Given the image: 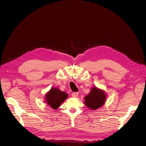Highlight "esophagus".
<instances>
[{"mask_svg":"<svg viewBox=\"0 0 146 146\" xmlns=\"http://www.w3.org/2000/svg\"><path fill=\"white\" fill-rule=\"evenodd\" d=\"M72 96L73 97V98H76V97L78 96V92H73L72 93Z\"/></svg>","mask_w":146,"mask_h":146,"instance_id":"34e87169","label":"esophagus"}]
</instances>
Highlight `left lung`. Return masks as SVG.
Returning a JSON list of instances; mask_svg holds the SVG:
<instances>
[{"mask_svg": "<svg viewBox=\"0 0 146 146\" xmlns=\"http://www.w3.org/2000/svg\"><path fill=\"white\" fill-rule=\"evenodd\" d=\"M85 105L91 110H96L102 107L106 100V93L96 87L91 89V92L84 98Z\"/></svg>", "mask_w": 146, "mask_h": 146, "instance_id": "left-lung-1", "label": "left lung"}]
</instances>
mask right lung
Instances as JSON below:
<instances>
[{"instance_id": "1", "label": "right lung", "mask_w": 146, "mask_h": 146, "mask_svg": "<svg viewBox=\"0 0 146 146\" xmlns=\"http://www.w3.org/2000/svg\"><path fill=\"white\" fill-rule=\"evenodd\" d=\"M68 98L66 92L59 90L57 88H52L46 95V100L48 106L55 110L60 106L61 104Z\"/></svg>"}]
</instances>
